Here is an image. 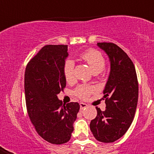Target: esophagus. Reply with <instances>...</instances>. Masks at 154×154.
I'll use <instances>...</instances> for the list:
<instances>
[{
  "mask_svg": "<svg viewBox=\"0 0 154 154\" xmlns=\"http://www.w3.org/2000/svg\"><path fill=\"white\" fill-rule=\"evenodd\" d=\"M85 107H87V105L85 103L80 102V108H81V109H83Z\"/></svg>",
  "mask_w": 154,
  "mask_h": 154,
  "instance_id": "34e87169",
  "label": "esophagus"
}]
</instances>
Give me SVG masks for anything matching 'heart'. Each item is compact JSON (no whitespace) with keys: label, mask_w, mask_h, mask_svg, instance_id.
<instances>
[{"label":"heart","mask_w":154,"mask_h":154,"mask_svg":"<svg viewBox=\"0 0 154 154\" xmlns=\"http://www.w3.org/2000/svg\"><path fill=\"white\" fill-rule=\"evenodd\" d=\"M80 57L89 65L94 73L101 72L105 68V60L101 52L95 49H88L80 54ZM63 75L69 83L74 81V63L71 60H65L63 65ZM94 91L93 87L80 85L74 90V95L82 100H86Z\"/></svg>","instance_id":"obj_1"}]
</instances>
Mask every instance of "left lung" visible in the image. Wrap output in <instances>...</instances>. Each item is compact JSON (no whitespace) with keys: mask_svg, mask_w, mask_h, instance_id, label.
<instances>
[{"mask_svg":"<svg viewBox=\"0 0 154 154\" xmlns=\"http://www.w3.org/2000/svg\"><path fill=\"white\" fill-rule=\"evenodd\" d=\"M110 60V74L104 90L105 111L96 107L90 130L97 141L110 143L124 135L131 125L138 99V82L134 63L126 53L111 42L97 43Z\"/></svg>","mask_w":154,"mask_h":154,"instance_id":"8db88e82","label":"left lung"}]
</instances>
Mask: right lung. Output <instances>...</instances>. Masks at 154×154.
<instances>
[{
	"mask_svg": "<svg viewBox=\"0 0 154 154\" xmlns=\"http://www.w3.org/2000/svg\"><path fill=\"white\" fill-rule=\"evenodd\" d=\"M67 45H45L29 60L25 72V102L36 131L51 144L61 145L71 138L80 109L77 102L67 105L57 98L66 85L63 65Z\"/></svg>",
	"mask_w": 154,
	"mask_h": 154,
	"instance_id": "obj_1",
	"label": "right lung"
}]
</instances>
